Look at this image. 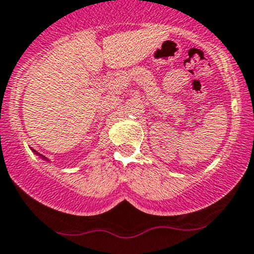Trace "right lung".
Masks as SVG:
<instances>
[{"label":"right lung","instance_id":"add662e5","mask_svg":"<svg viewBox=\"0 0 254 254\" xmlns=\"http://www.w3.org/2000/svg\"><path fill=\"white\" fill-rule=\"evenodd\" d=\"M32 151H33V152H34V153H35V154H37V156H39V157H41V158H43V159H45V160H46V162H50V160H49V159H47V158H46V157H45V156H43V154H40V153H39V152H37V151H34V150H33V148H32Z\"/></svg>","mask_w":254,"mask_h":254}]
</instances>
